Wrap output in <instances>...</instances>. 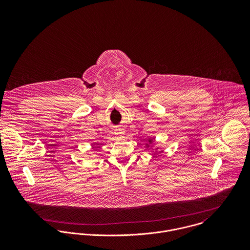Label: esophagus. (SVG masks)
Listing matches in <instances>:
<instances>
[{
  "instance_id": "34e87169",
  "label": "esophagus",
  "mask_w": 250,
  "mask_h": 250,
  "mask_svg": "<svg viewBox=\"0 0 250 250\" xmlns=\"http://www.w3.org/2000/svg\"><path fill=\"white\" fill-rule=\"evenodd\" d=\"M114 134L117 136H123L124 135V130L121 127H116L114 128Z\"/></svg>"
}]
</instances>
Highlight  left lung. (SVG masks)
I'll list each match as a JSON object with an SVG mask.
<instances>
[{
	"label": "left lung",
	"instance_id": "obj_1",
	"mask_svg": "<svg viewBox=\"0 0 250 250\" xmlns=\"http://www.w3.org/2000/svg\"><path fill=\"white\" fill-rule=\"evenodd\" d=\"M152 141H153V140H149V143H152Z\"/></svg>",
	"mask_w": 250,
	"mask_h": 250
}]
</instances>
